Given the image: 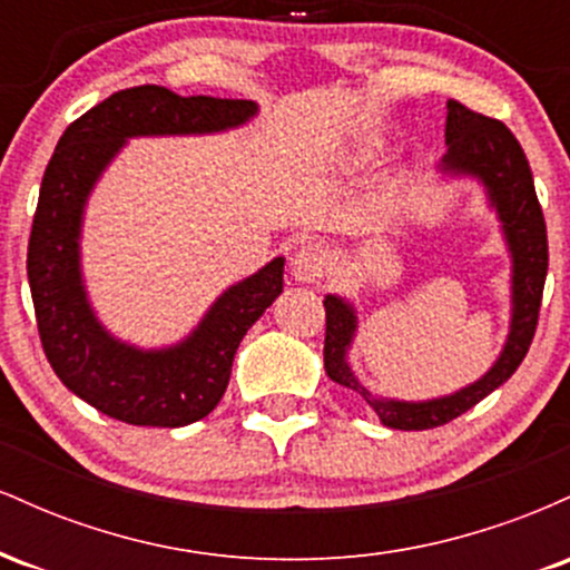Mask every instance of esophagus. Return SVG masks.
<instances>
[{
    "mask_svg": "<svg viewBox=\"0 0 570 570\" xmlns=\"http://www.w3.org/2000/svg\"><path fill=\"white\" fill-rule=\"evenodd\" d=\"M332 271V252L324 244H305L294 252L292 276L303 284L324 278Z\"/></svg>",
    "mask_w": 570,
    "mask_h": 570,
    "instance_id": "esophagus-1",
    "label": "esophagus"
}]
</instances>
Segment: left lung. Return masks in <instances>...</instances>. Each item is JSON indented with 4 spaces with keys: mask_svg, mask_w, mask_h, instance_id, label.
<instances>
[{
    "mask_svg": "<svg viewBox=\"0 0 570 570\" xmlns=\"http://www.w3.org/2000/svg\"><path fill=\"white\" fill-rule=\"evenodd\" d=\"M448 155L442 158V171L453 176H474L488 189L490 206L499 214L503 238L512 252V326L499 362L480 381L455 391L450 396L429 402H396L375 396L358 383L348 367V348L356 335V311L337 294H326V337L324 370L332 381L351 389L375 410L383 426L402 431H423L444 426L453 417L472 410L488 394H493L520 367L539 324L541 294H544L549 248L547 222L541 203L535 198L533 174L525 153L514 134L501 120L472 112L450 98L448 122H444Z\"/></svg>",
    "mask_w": 570,
    "mask_h": 570,
    "instance_id": "1",
    "label": "left lung"
}]
</instances>
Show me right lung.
Segmentation results:
<instances>
[{"label":"right lung","instance_id":"obj_1","mask_svg":"<svg viewBox=\"0 0 570 570\" xmlns=\"http://www.w3.org/2000/svg\"><path fill=\"white\" fill-rule=\"evenodd\" d=\"M254 115L246 98L176 96L160 85L117 90L63 130L45 168L26 257L39 340L71 394L115 421L176 429L217 407L240 340L284 289V257L230 286L187 340L134 348L98 324L85 294L80 230L90 189L134 136L217 134Z\"/></svg>","mask_w":570,"mask_h":570}]
</instances>
